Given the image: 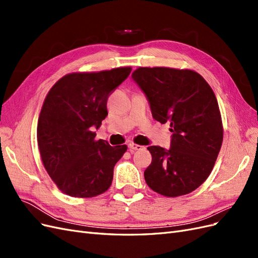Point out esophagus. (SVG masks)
Wrapping results in <instances>:
<instances>
[{
    "label": "esophagus",
    "instance_id": "34e87169",
    "mask_svg": "<svg viewBox=\"0 0 258 258\" xmlns=\"http://www.w3.org/2000/svg\"><path fill=\"white\" fill-rule=\"evenodd\" d=\"M128 148H129V150H130L131 152H134V151H140V150H143L144 146H142V145H138V144H135V143H130V144H128Z\"/></svg>",
    "mask_w": 258,
    "mask_h": 258
}]
</instances>
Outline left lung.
Segmentation results:
<instances>
[{
    "label": "left lung",
    "mask_w": 258,
    "mask_h": 258,
    "mask_svg": "<svg viewBox=\"0 0 258 258\" xmlns=\"http://www.w3.org/2000/svg\"><path fill=\"white\" fill-rule=\"evenodd\" d=\"M132 79L145 93L155 120L170 123V148L148 146L146 184L166 197L189 194L212 171L223 142L220 107L212 88L191 70L139 68Z\"/></svg>",
    "instance_id": "1"
}]
</instances>
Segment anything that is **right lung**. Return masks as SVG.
<instances>
[{
	"label": "right lung",
	"instance_id": "right-lung-1",
	"mask_svg": "<svg viewBox=\"0 0 258 258\" xmlns=\"http://www.w3.org/2000/svg\"><path fill=\"white\" fill-rule=\"evenodd\" d=\"M131 70L67 74L45 98L37 122L38 150L47 173L69 196L90 198L110 188L114 167L127 146L96 141L93 129L107 116L110 93Z\"/></svg>",
	"mask_w": 258,
	"mask_h": 258
}]
</instances>
